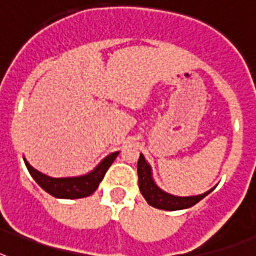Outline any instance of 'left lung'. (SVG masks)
<instances>
[{
    "label": "left lung",
    "instance_id": "8db88e82",
    "mask_svg": "<svg viewBox=\"0 0 256 256\" xmlns=\"http://www.w3.org/2000/svg\"><path fill=\"white\" fill-rule=\"evenodd\" d=\"M138 180L140 193L146 198L147 202L151 206L163 209V210H182V209L193 206L194 204L202 200L204 197L208 196L214 189H210V190H208L202 194H198V196L189 197H178L174 196V194H170V193H166L154 182L151 167H150L142 154H140V156L138 159Z\"/></svg>",
    "mask_w": 256,
    "mask_h": 256
}]
</instances>
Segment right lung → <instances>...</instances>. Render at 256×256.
I'll list each match as a JSON object with an SVG mask.
<instances>
[{
	"label": "right lung",
	"mask_w": 256,
	"mask_h": 256,
	"mask_svg": "<svg viewBox=\"0 0 256 256\" xmlns=\"http://www.w3.org/2000/svg\"><path fill=\"white\" fill-rule=\"evenodd\" d=\"M118 154H120L118 151L110 154L93 171L84 176H78V178H50L31 167L24 158V160L30 175L46 192L56 198H70H70H82V197L90 196L96 189L98 188V184Z\"/></svg>",
	"instance_id": "obj_1"
}]
</instances>
